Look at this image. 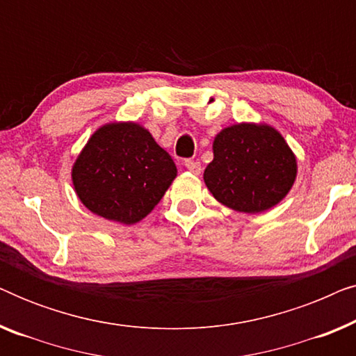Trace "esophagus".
<instances>
[{"instance_id":"1","label":"esophagus","mask_w":356,"mask_h":356,"mask_svg":"<svg viewBox=\"0 0 356 356\" xmlns=\"http://www.w3.org/2000/svg\"><path fill=\"white\" fill-rule=\"evenodd\" d=\"M184 167H186L189 172L194 173V175H199L201 173V163L196 162V160H184Z\"/></svg>"}]
</instances>
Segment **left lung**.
<instances>
[{
	"mask_svg": "<svg viewBox=\"0 0 356 356\" xmlns=\"http://www.w3.org/2000/svg\"><path fill=\"white\" fill-rule=\"evenodd\" d=\"M212 152L204 183L228 209L266 212L293 188L296 155L274 126L246 121L227 126L213 138Z\"/></svg>",
	"mask_w": 356,
	"mask_h": 356,
	"instance_id": "obj_1",
	"label": "left lung"
}]
</instances>
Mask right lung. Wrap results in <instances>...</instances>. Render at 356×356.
Segmentation results:
<instances>
[{"label": "right lung", "instance_id": "add662e5", "mask_svg": "<svg viewBox=\"0 0 356 356\" xmlns=\"http://www.w3.org/2000/svg\"><path fill=\"white\" fill-rule=\"evenodd\" d=\"M177 175L167 150L136 121L97 128L71 168L79 201L95 216L123 225L147 217Z\"/></svg>", "mask_w": 356, "mask_h": 356}]
</instances>
